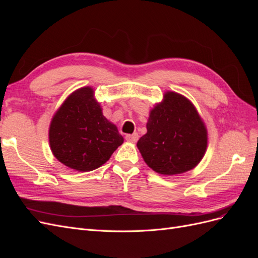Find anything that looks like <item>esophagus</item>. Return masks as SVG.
<instances>
[{"label":"esophagus","instance_id":"34e87169","mask_svg":"<svg viewBox=\"0 0 258 258\" xmlns=\"http://www.w3.org/2000/svg\"><path fill=\"white\" fill-rule=\"evenodd\" d=\"M126 140L128 142L131 143H136L138 140H139V135L138 134H134V135H127L126 136Z\"/></svg>","mask_w":258,"mask_h":258}]
</instances>
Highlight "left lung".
I'll return each mask as SVG.
<instances>
[{"label":"left lung","mask_w":258,"mask_h":258,"mask_svg":"<svg viewBox=\"0 0 258 258\" xmlns=\"http://www.w3.org/2000/svg\"><path fill=\"white\" fill-rule=\"evenodd\" d=\"M137 146L146 165L157 173L173 175L196 167L205 156L208 134L196 107L173 91L156 104Z\"/></svg>","instance_id":"obj_1"}]
</instances>
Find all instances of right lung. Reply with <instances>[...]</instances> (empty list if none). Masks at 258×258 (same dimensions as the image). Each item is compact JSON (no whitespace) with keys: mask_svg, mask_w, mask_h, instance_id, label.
<instances>
[{"mask_svg":"<svg viewBox=\"0 0 258 258\" xmlns=\"http://www.w3.org/2000/svg\"><path fill=\"white\" fill-rule=\"evenodd\" d=\"M123 143L117 127L102 114L91 87L70 95L53 115L49 144L54 157L76 171H92L105 163Z\"/></svg>","mask_w":258,"mask_h":258,"instance_id":"obj_1","label":"right lung"}]
</instances>
